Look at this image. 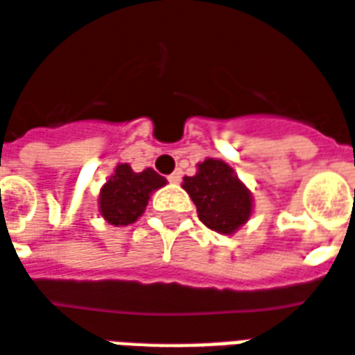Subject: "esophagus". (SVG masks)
I'll list each match as a JSON object with an SVG mask.
<instances>
[{
  "label": "esophagus",
  "mask_w": 355,
  "mask_h": 355,
  "mask_svg": "<svg viewBox=\"0 0 355 355\" xmlns=\"http://www.w3.org/2000/svg\"><path fill=\"white\" fill-rule=\"evenodd\" d=\"M168 181H170V183H180V181H181V170H175L174 174L168 175Z\"/></svg>",
  "instance_id": "34e87169"
}]
</instances>
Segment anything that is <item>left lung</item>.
<instances>
[{
	"label": "left lung",
	"mask_w": 355,
	"mask_h": 355,
	"mask_svg": "<svg viewBox=\"0 0 355 355\" xmlns=\"http://www.w3.org/2000/svg\"><path fill=\"white\" fill-rule=\"evenodd\" d=\"M181 187L195 202L200 221L219 234H234L253 214L252 191L221 159L198 162L196 174L185 175Z\"/></svg>",
	"instance_id": "8db88e82"
}]
</instances>
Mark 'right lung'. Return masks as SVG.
<instances>
[{
  "label": "right lung",
  "mask_w": 355,
  "mask_h": 355,
  "mask_svg": "<svg viewBox=\"0 0 355 355\" xmlns=\"http://www.w3.org/2000/svg\"><path fill=\"white\" fill-rule=\"evenodd\" d=\"M164 185L166 180L157 174L153 168H146L144 172H134L130 164L121 162L115 166V172L110 175V180L100 189L98 195L100 216L115 227H126L134 223L146 211L153 193Z\"/></svg>",
  "instance_id": "right-lung-1"
}]
</instances>
